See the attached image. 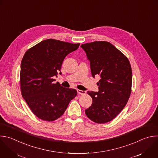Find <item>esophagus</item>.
<instances>
[{
  "label": "esophagus",
  "instance_id": "1",
  "mask_svg": "<svg viewBox=\"0 0 158 158\" xmlns=\"http://www.w3.org/2000/svg\"><path fill=\"white\" fill-rule=\"evenodd\" d=\"M77 91L78 94H81V95H84V94H85L86 93V92L85 90H79V89H77Z\"/></svg>",
  "mask_w": 158,
  "mask_h": 158
}]
</instances>
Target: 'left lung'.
Listing matches in <instances>:
<instances>
[{
  "label": "left lung",
  "mask_w": 158,
  "mask_h": 158,
  "mask_svg": "<svg viewBox=\"0 0 158 158\" xmlns=\"http://www.w3.org/2000/svg\"><path fill=\"white\" fill-rule=\"evenodd\" d=\"M90 61L93 77H100L98 92L88 91L92 106L85 110L97 123H107L123 109L131 92L132 71L128 59L112 44L94 41L81 44Z\"/></svg>",
  "instance_id": "1"
}]
</instances>
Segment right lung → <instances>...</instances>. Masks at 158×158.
<instances>
[{"mask_svg":"<svg viewBox=\"0 0 158 158\" xmlns=\"http://www.w3.org/2000/svg\"><path fill=\"white\" fill-rule=\"evenodd\" d=\"M80 43L57 40H43L28 49L21 63L20 82L23 98L39 118L54 121L61 117L70 101L77 94L74 89L54 84L65 57Z\"/></svg>","mask_w":158,"mask_h":158,"instance_id":"1","label":"right lung"}]
</instances>
